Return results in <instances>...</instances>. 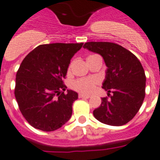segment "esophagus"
<instances>
[{
	"label": "esophagus",
	"instance_id": "obj_1",
	"mask_svg": "<svg viewBox=\"0 0 160 160\" xmlns=\"http://www.w3.org/2000/svg\"><path fill=\"white\" fill-rule=\"evenodd\" d=\"M79 97L80 98H86V99H88V98H90V96H88V95H84V94H79Z\"/></svg>",
	"mask_w": 160,
	"mask_h": 160
}]
</instances>
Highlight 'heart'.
Segmentation results:
<instances>
[{
	"instance_id": "1",
	"label": "heart",
	"mask_w": 160,
	"mask_h": 160,
	"mask_svg": "<svg viewBox=\"0 0 160 160\" xmlns=\"http://www.w3.org/2000/svg\"><path fill=\"white\" fill-rule=\"evenodd\" d=\"M90 57V56H89ZM100 80L96 77H86L75 80L72 83V88L78 92L85 95H90L95 91Z\"/></svg>"
}]
</instances>
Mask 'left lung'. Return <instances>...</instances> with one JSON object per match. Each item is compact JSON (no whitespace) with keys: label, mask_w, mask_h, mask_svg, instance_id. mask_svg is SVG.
<instances>
[{"label":"left lung","mask_w":160,"mask_h":160,"mask_svg":"<svg viewBox=\"0 0 160 160\" xmlns=\"http://www.w3.org/2000/svg\"><path fill=\"white\" fill-rule=\"evenodd\" d=\"M84 48L102 56L107 69L102 88L111 100L102 98L93 115L102 123L122 126L137 114L145 96L146 76L140 61L133 53L114 42H88Z\"/></svg>","instance_id":"obj_1"}]
</instances>
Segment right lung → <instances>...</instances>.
<instances>
[{
	"mask_svg": "<svg viewBox=\"0 0 160 160\" xmlns=\"http://www.w3.org/2000/svg\"><path fill=\"white\" fill-rule=\"evenodd\" d=\"M80 43L42 44L30 52L16 75L15 97L28 123L44 132L57 130L71 118L77 92L67 90L63 80Z\"/></svg>",
	"mask_w": 160,
	"mask_h": 160,
	"instance_id": "obj_1",
	"label": "right lung"
}]
</instances>
